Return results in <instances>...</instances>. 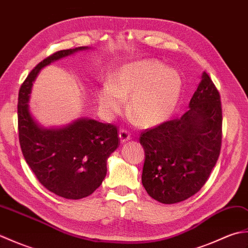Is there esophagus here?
Instances as JSON below:
<instances>
[{"label":"esophagus","mask_w":248,"mask_h":248,"mask_svg":"<svg viewBox=\"0 0 248 248\" xmlns=\"http://www.w3.org/2000/svg\"><path fill=\"white\" fill-rule=\"evenodd\" d=\"M119 139L121 143H124V141H127L128 140L131 139V134L127 129H120L119 131Z\"/></svg>","instance_id":"esophagus-1"}]
</instances>
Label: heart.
I'll list each match as a JSON object with an SVG mask.
<instances>
[{
    "instance_id": "obj_1",
    "label": "heart",
    "mask_w": 248,
    "mask_h": 248,
    "mask_svg": "<svg viewBox=\"0 0 248 248\" xmlns=\"http://www.w3.org/2000/svg\"><path fill=\"white\" fill-rule=\"evenodd\" d=\"M182 92V78L159 61L130 62L120 68L110 82L97 94L99 107L108 117L124 108L131 97L130 110L140 124L155 125L166 120L176 109Z\"/></svg>"
}]
</instances>
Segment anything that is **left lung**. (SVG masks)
Instances as JSON below:
<instances>
[{
    "label": "left lung",
    "mask_w": 248,
    "mask_h": 248,
    "mask_svg": "<svg viewBox=\"0 0 248 248\" xmlns=\"http://www.w3.org/2000/svg\"><path fill=\"white\" fill-rule=\"evenodd\" d=\"M222 103L207 72L180 118L140 132L145 150L141 183L150 197L177 203L200 191L217 162L222 146Z\"/></svg>",
    "instance_id": "left-lung-1"
}]
</instances>
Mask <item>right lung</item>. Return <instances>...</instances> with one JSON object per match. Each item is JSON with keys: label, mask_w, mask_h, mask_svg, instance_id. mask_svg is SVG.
Listing matches in <instances>:
<instances>
[{"label": "right lung", "mask_w": 248, "mask_h": 248, "mask_svg": "<svg viewBox=\"0 0 248 248\" xmlns=\"http://www.w3.org/2000/svg\"><path fill=\"white\" fill-rule=\"evenodd\" d=\"M84 49L61 50L41 61L22 83L18 97L19 141L24 159L46 189L67 199L87 197L101 186L108 157L120 144L117 127L78 119L66 128L45 130L31 118L28 102L41 68Z\"/></svg>", "instance_id": "right-lung-1"}]
</instances>
